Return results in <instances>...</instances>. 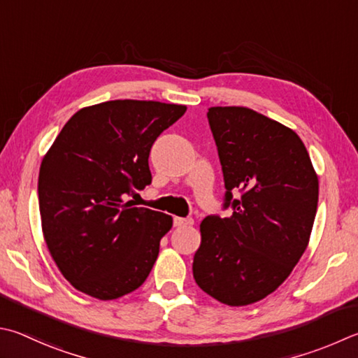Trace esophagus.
Masks as SVG:
<instances>
[{"instance_id":"34e87169","label":"esophagus","mask_w":358,"mask_h":358,"mask_svg":"<svg viewBox=\"0 0 358 358\" xmlns=\"http://www.w3.org/2000/svg\"><path fill=\"white\" fill-rule=\"evenodd\" d=\"M194 220L187 219V217H173V225L175 227H186V225H192Z\"/></svg>"}]
</instances>
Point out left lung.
Returning a JSON list of instances; mask_svg holds the SVG:
<instances>
[{
    "mask_svg": "<svg viewBox=\"0 0 358 358\" xmlns=\"http://www.w3.org/2000/svg\"><path fill=\"white\" fill-rule=\"evenodd\" d=\"M206 115L224 172V208L233 214L201 220L192 274L216 301L244 307L274 292L303 255L320 183L291 128L243 106H214Z\"/></svg>",
    "mask_w": 358,
    "mask_h": 358,
    "instance_id": "left-lung-1",
    "label": "left lung"
}]
</instances>
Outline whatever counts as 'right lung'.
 Wrapping results in <instances>:
<instances>
[{"mask_svg":"<svg viewBox=\"0 0 358 358\" xmlns=\"http://www.w3.org/2000/svg\"><path fill=\"white\" fill-rule=\"evenodd\" d=\"M183 105L113 100L83 108L64 125L38 172L45 243L78 291L113 301L150 274L172 216L131 206L152 183L148 155Z\"/></svg>","mask_w":358,"mask_h":358,"instance_id":"1","label":"right lung"}]
</instances>
